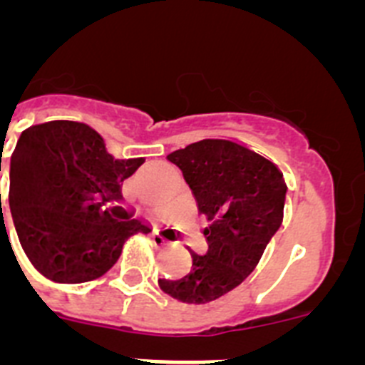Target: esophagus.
Listing matches in <instances>:
<instances>
[{
	"instance_id": "34e87169",
	"label": "esophagus",
	"mask_w": 365,
	"mask_h": 365,
	"mask_svg": "<svg viewBox=\"0 0 365 365\" xmlns=\"http://www.w3.org/2000/svg\"><path fill=\"white\" fill-rule=\"evenodd\" d=\"M153 243L159 245V247H164V245H168L170 241H168V237L164 235V232H155L153 234Z\"/></svg>"
}]
</instances>
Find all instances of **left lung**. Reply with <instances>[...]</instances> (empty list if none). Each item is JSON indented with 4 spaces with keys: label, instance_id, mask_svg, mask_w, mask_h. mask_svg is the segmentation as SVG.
Masks as SVG:
<instances>
[{
    "label": "left lung",
    "instance_id": "obj_1",
    "mask_svg": "<svg viewBox=\"0 0 365 365\" xmlns=\"http://www.w3.org/2000/svg\"><path fill=\"white\" fill-rule=\"evenodd\" d=\"M180 168L210 225L206 252H192L179 279H159L168 296L202 305L221 298L250 276L283 221L287 185L265 155L227 138H205L168 155Z\"/></svg>",
    "mask_w": 365,
    "mask_h": 365
}]
</instances>
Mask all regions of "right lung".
Wrapping results in <instances>:
<instances>
[{
	"mask_svg": "<svg viewBox=\"0 0 365 365\" xmlns=\"http://www.w3.org/2000/svg\"><path fill=\"white\" fill-rule=\"evenodd\" d=\"M143 163V157L115 159L83 122L51 120L19 135L9 206L19 243L41 276L54 283L93 282L117 263L128 237L151 232L143 221H118L104 208Z\"/></svg>",
	"mask_w": 365,
	"mask_h": 365,
	"instance_id": "1",
	"label": "right lung"
}]
</instances>
